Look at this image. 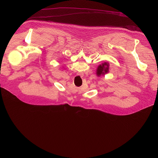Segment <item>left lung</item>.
Listing matches in <instances>:
<instances>
[{
    "mask_svg": "<svg viewBox=\"0 0 158 158\" xmlns=\"http://www.w3.org/2000/svg\"><path fill=\"white\" fill-rule=\"evenodd\" d=\"M109 73V64L108 62H104L99 65L96 69V75L98 77L105 76Z\"/></svg>",
    "mask_w": 158,
    "mask_h": 158,
    "instance_id": "left-lung-1",
    "label": "left lung"
}]
</instances>
